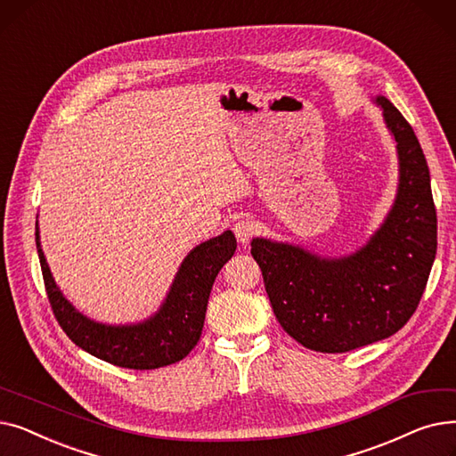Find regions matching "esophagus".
Segmentation results:
<instances>
[{"instance_id": "34e87169", "label": "esophagus", "mask_w": 456, "mask_h": 456, "mask_svg": "<svg viewBox=\"0 0 456 456\" xmlns=\"http://www.w3.org/2000/svg\"><path fill=\"white\" fill-rule=\"evenodd\" d=\"M232 229H234L238 242H240L242 246H246L251 240V236L255 234V224L249 220H238Z\"/></svg>"}]
</instances>
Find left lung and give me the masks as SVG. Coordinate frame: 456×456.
Listing matches in <instances>:
<instances>
[{
    "instance_id": "obj_1",
    "label": "left lung",
    "mask_w": 456,
    "mask_h": 456,
    "mask_svg": "<svg viewBox=\"0 0 456 456\" xmlns=\"http://www.w3.org/2000/svg\"><path fill=\"white\" fill-rule=\"evenodd\" d=\"M399 164L397 194L370 240L342 256L265 236L251 255L281 327L301 346L346 353L395 334L411 320L436 256V208L419 142L403 114L373 95Z\"/></svg>"
}]
</instances>
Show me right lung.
Returning <instances> with one entry per match:
<instances>
[{
    "label": "right lung",
    "instance_id": "1",
    "mask_svg": "<svg viewBox=\"0 0 456 456\" xmlns=\"http://www.w3.org/2000/svg\"><path fill=\"white\" fill-rule=\"evenodd\" d=\"M37 251L53 314L69 340L114 366L155 370L183 361L200 342L214 279L234 255L236 238L224 231L196 246L181 262L157 313L142 322L119 325L95 322L66 299L44 256L38 222Z\"/></svg>",
    "mask_w": 456,
    "mask_h": 456
}]
</instances>
